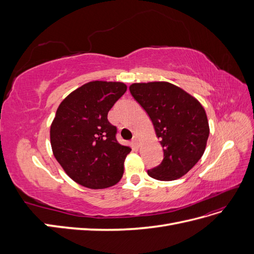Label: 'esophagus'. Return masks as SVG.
Wrapping results in <instances>:
<instances>
[{
	"instance_id": "1",
	"label": "esophagus",
	"mask_w": 254,
	"mask_h": 254,
	"mask_svg": "<svg viewBox=\"0 0 254 254\" xmlns=\"http://www.w3.org/2000/svg\"><path fill=\"white\" fill-rule=\"evenodd\" d=\"M132 143H133L135 146H139V145H140V141H139V137H137V135H133V137H132Z\"/></svg>"
}]
</instances>
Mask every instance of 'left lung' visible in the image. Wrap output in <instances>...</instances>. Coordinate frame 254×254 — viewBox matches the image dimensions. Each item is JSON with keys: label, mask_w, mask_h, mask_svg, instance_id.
<instances>
[{"label": "left lung", "mask_w": 254, "mask_h": 254, "mask_svg": "<svg viewBox=\"0 0 254 254\" xmlns=\"http://www.w3.org/2000/svg\"><path fill=\"white\" fill-rule=\"evenodd\" d=\"M129 91L148 114L163 148V160L147 171L153 179L172 181L202 157L210 129L201 104L170 82L133 83Z\"/></svg>", "instance_id": "left-lung-1"}]
</instances>
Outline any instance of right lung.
<instances>
[{
    "label": "right lung",
    "instance_id": "right-lung-1",
    "mask_svg": "<svg viewBox=\"0 0 254 254\" xmlns=\"http://www.w3.org/2000/svg\"><path fill=\"white\" fill-rule=\"evenodd\" d=\"M127 90L123 82L91 81L65 97L51 126L56 160L71 178L89 189L117 184L131 151L117 140L108 112Z\"/></svg>",
    "mask_w": 254,
    "mask_h": 254
}]
</instances>
